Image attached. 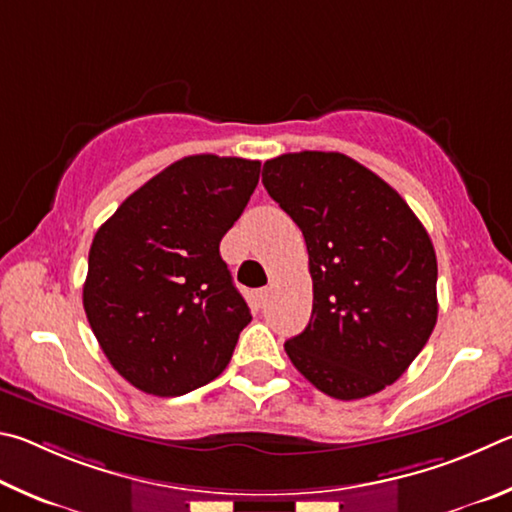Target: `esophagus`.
Segmentation results:
<instances>
[{
	"mask_svg": "<svg viewBox=\"0 0 512 512\" xmlns=\"http://www.w3.org/2000/svg\"><path fill=\"white\" fill-rule=\"evenodd\" d=\"M267 297H270V288H263V290H258L256 292V301H258V306H265V301H267Z\"/></svg>",
	"mask_w": 512,
	"mask_h": 512,
	"instance_id": "esophagus-1",
	"label": "esophagus"
}]
</instances>
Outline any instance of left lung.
<instances>
[{
	"mask_svg": "<svg viewBox=\"0 0 512 512\" xmlns=\"http://www.w3.org/2000/svg\"><path fill=\"white\" fill-rule=\"evenodd\" d=\"M263 184L308 247L312 317L285 351L337 400L396 382L436 326V254L396 188L342 152L265 161Z\"/></svg>",
	"mask_w": 512,
	"mask_h": 512,
	"instance_id": "8db88e82",
	"label": "left lung"
}]
</instances>
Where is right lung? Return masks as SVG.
Returning <instances> with one entry per match:
<instances>
[{"instance_id":"right-lung-1","label":"right lung","mask_w":512,"mask_h":512,"mask_svg":"<svg viewBox=\"0 0 512 512\" xmlns=\"http://www.w3.org/2000/svg\"><path fill=\"white\" fill-rule=\"evenodd\" d=\"M261 161L191 155L125 200L89 249L83 306L132 387L184 396L227 369L251 315L220 256Z\"/></svg>"}]
</instances>
